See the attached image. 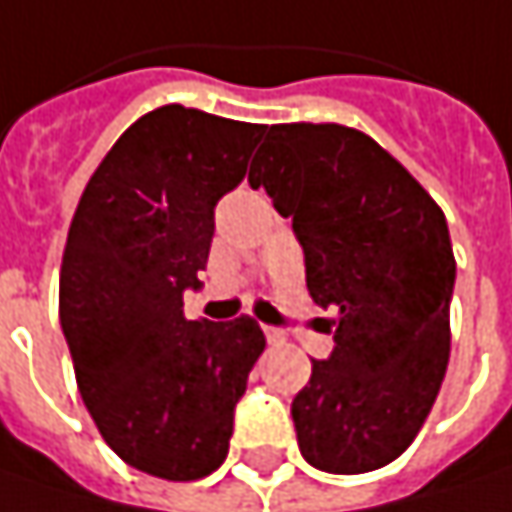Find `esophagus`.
Returning <instances> with one entry per match:
<instances>
[{
    "instance_id": "obj_1",
    "label": "esophagus",
    "mask_w": 512,
    "mask_h": 512,
    "mask_svg": "<svg viewBox=\"0 0 512 512\" xmlns=\"http://www.w3.org/2000/svg\"><path fill=\"white\" fill-rule=\"evenodd\" d=\"M263 334H266V340H269L272 346H281V343H284V331H281V328L266 325V328H263Z\"/></svg>"
}]
</instances>
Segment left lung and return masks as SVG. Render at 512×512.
<instances>
[{
  "label": "left lung",
  "instance_id": "1",
  "mask_svg": "<svg viewBox=\"0 0 512 512\" xmlns=\"http://www.w3.org/2000/svg\"><path fill=\"white\" fill-rule=\"evenodd\" d=\"M249 184L302 243L310 299L337 307L334 351L293 398L302 457L331 475L393 463L440 393L454 252L440 205L369 134L272 125Z\"/></svg>",
  "mask_w": 512,
  "mask_h": 512
}]
</instances>
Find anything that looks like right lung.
Returning <instances> with one entry per match:
<instances>
[{
  "instance_id": "1",
  "label": "right lung",
  "mask_w": 512,
  "mask_h": 512,
  "mask_svg": "<svg viewBox=\"0 0 512 512\" xmlns=\"http://www.w3.org/2000/svg\"><path fill=\"white\" fill-rule=\"evenodd\" d=\"M266 125L163 105L87 181L61 263V328L102 440L163 481L222 466L234 407L266 346L252 316L184 319L213 240V208Z\"/></svg>"
}]
</instances>
